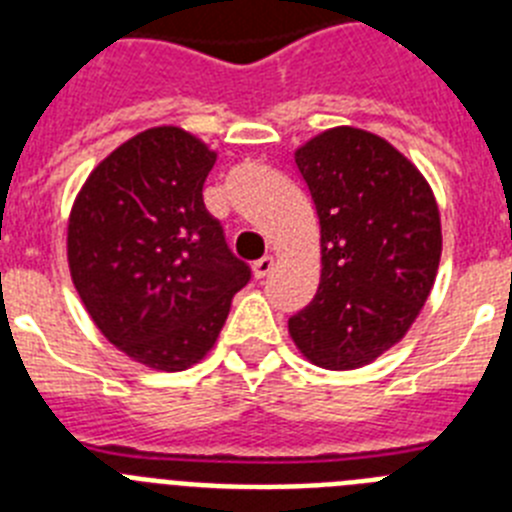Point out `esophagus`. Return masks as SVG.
<instances>
[{
  "label": "esophagus",
  "mask_w": 512,
  "mask_h": 512,
  "mask_svg": "<svg viewBox=\"0 0 512 512\" xmlns=\"http://www.w3.org/2000/svg\"><path fill=\"white\" fill-rule=\"evenodd\" d=\"M274 269V256H264V259L253 261V277L256 279H264L266 274H271Z\"/></svg>",
  "instance_id": "34e87169"
}]
</instances>
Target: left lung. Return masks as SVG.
<instances>
[{
    "mask_svg": "<svg viewBox=\"0 0 512 512\" xmlns=\"http://www.w3.org/2000/svg\"><path fill=\"white\" fill-rule=\"evenodd\" d=\"M320 220V284L289 318L300 354L330 372L372 364L405 338L441 261L431 184L369 130L330 128L295 151Z\"/></svg>",
    "mask_w": 512,
    "mask_h": 512,
    "instance_id": "obj_1",
    "label": "left lung"
}]
</instances>
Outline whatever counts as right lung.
<instances>
[{
  "mask_svg": "<svg viewBox=\"0 0 512 512\" xmlns=\"http://www.w3.org/2000/svg\"><path fill=\"white\" fill-rule=\"evenodd\" d=\"M215 161L187 130L148 128L104 158L71 207L66 256L89 318L158 372L205 359L251 279L202 200Z\"/></svg>",
  "mask_w": 512,
  "mask_h": 512,
  "instance_id": "obj_1",
  "label": "right lung"
}]
</instances>
